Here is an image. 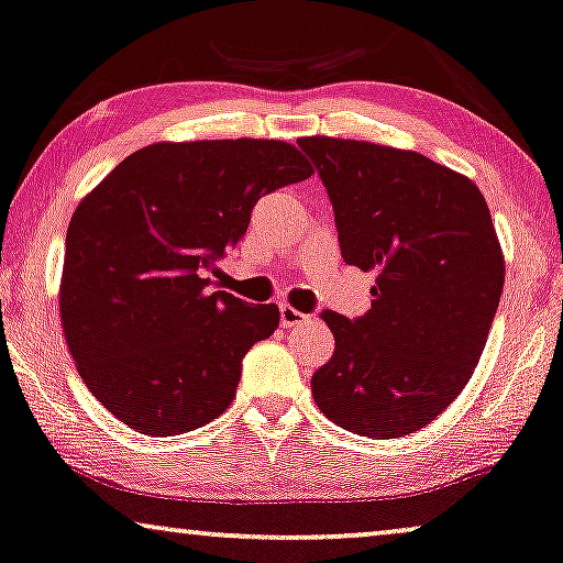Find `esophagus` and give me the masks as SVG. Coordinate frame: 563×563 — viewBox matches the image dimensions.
I'll use <instances>...</instances> for the list:
<instances>
[{"mask_svg":"<svg viewBox=\"0 0 563 563\" xmlns=\"http://www.w3.org/2000/svg\"><path fill=\"white\" fill-rule=\"evenodd\" d=\"M301 322H306V314H301V311L294 309V306L280 303V324L283 327H296Z\"/></svg>","mask_w":563,"mask_h":563,"instance_id":"esophagus-1","label":"esophagus"}]
</instances>
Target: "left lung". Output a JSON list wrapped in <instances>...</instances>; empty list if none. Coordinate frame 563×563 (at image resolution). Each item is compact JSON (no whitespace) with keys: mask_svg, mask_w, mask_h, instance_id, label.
Returning a JSON list of instances; mask_svg holds the SVG:
<instances>
[{"mask_svg":"<svg viewBox=\"0 0 563 563\" xmlns=\"http://www.w3.org/2000/svg\"><path fill=\"white\" fill-rule=\"evenodd\" d=\"M345 265L374 269L372 309L322 311L334 353L311 376L317 408L361 437L423 429L465 389L504 288V257L478 187L421 153L303 137Z\"/></svg>","mask_w":563,"mask_h":563,"instance_id":"obj_1","label":"left lung"}]
</instances>
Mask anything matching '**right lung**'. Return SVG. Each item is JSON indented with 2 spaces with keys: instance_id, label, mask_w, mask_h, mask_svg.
Listing matches in <instances>:
<instances>
[{
  "instance_id": "add662e5",
  "label": "right lung",
  "mask_w": 563,
  "mask_h": 563,
  "mask_svg": "<svg viewBox=\"0 0 563 563\" xmlns=\"http://www.w3.org/2000/svg\"><path fill=\"white\" fill-rule=\"evenodd\" d=\"M288 142H155L126 155L77 205L59 290L64 338L106 410L151 437L229 408L275 303L212 290L216 262L246 233L260 197L303 181Z\"/></svg>"
}]
</instances>
